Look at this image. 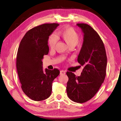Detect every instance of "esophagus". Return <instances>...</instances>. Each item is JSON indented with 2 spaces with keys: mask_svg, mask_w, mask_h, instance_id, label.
Here are the masks:
<instances>
[{
  "mask_svg": "<svg viewBox=\"0 0 121 121\" xmlns=\"http://www.w3.org/2000/svg\"><path fill=\"white\" fill-rule=\"evenodd\" d=\"M65 71L61 70L60 71V75H65Z\"/></svg>",
  "mask_w": 121,
  "mask_h": 121,
  "instance_id": "1",
  "label": "esophagus"
}]
</instances>
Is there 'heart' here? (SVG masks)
<instances>
[{"mask_svg": "<svg viewBox=\"0 0 121 121\" xmlns=\"http://www.w3.org/2000/svg\"><path fill=\"white\" fill-rule=\"evenodd\" d=\"M57 37L64 41L69 46H74L79 42L80 36L78 33L71 27H66L58 31ZM57 43V39L53 35H50L48 39V44L50 49H53Z\"/></svg>", "mask_w": 121, "mask_h": 121, "instance_id": "1", "label": "heart"}]
</instances>
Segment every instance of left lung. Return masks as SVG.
<instances>
[{
	"label": "left lung",
	"mask_w": 121,
	"mask_h": 121,
	"mask_svg": "<svg viewBox=\"0 0 121 121\" xmlns=\"http://www.w3.org/2000/svg\"><path fill=\"white\" fill-rule=\"evenodd\" d=\"M84 33V41L78 57L84 67L80 76L67 72V92L69 98L78 103L91 99L98 92L106 75L107 57L103 41L90 26L77 24Z\"/></svg>",
	"instance_id": "left-lung-1"
}]
</instances>
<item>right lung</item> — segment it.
<instances>
[{
	"mask_svg": "<svg viewBox=\"0 0 121 121\" xmlns=\"http://www.w3.org/2000/svg\"><path fill=\"white\" fill-rule=\"evenodd\" d=\"M59 24H44L29 30L22 39L17 55L16 67L21 88L33 100L41 101L52 93V84L59 75L57 69H42V59L48 54V39Z\"/></svg>",
	"mask_w": 121,
	"mask_h": 121,
	"instance_id": "right-lung-1",
	"label": "right lung"
}]
</instances>
